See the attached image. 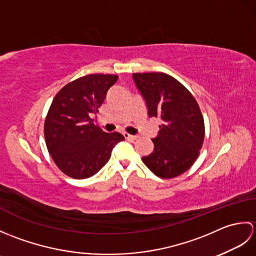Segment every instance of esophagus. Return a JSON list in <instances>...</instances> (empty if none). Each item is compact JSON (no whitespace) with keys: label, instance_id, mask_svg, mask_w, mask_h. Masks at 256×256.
I'll use <instances>...</instances> for the list:
<instances>
[{"label":"esophagus","instance_id":"esophagus-1","mask_svg":"<svg viewBox=\"0 0 256 256\" xmlns=\"http://www.w3.org/2000/svg\"><path fill=\"white\" fill-rule=\"evenodd\" d=\"M124 138H128V140H138V135H131V134H128V133H124Z\"/></svg>","mask_w":256,"mask_h":256}]
</instances>
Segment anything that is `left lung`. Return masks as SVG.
Instances as JSON below:
<instances>
[{
  "mask_svg": "<svg viewBox=\"0 0 256 256\" xmlns=\"http://www.w3.org/2000/svg\"><path fill=\"white\" fill-rule=\"evenodd\" d=\"M148 116L162 125L154 150L142 160L156 176L174 178L188 170L197 160L204 138L202 114L192 94L172 76L162 72L133 74Z\"/></svg>",
  "mask_w": 256,
  "mask_h": 256,
  "instance_id": "left-lung-1",
  "label": "left lung"
}]
</instances>
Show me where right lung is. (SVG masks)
Masks as SVG:
<instances>
[{
    "instance_id": "right-lung-1",
    "label": "right lung",
    "mask_w": 256,
    "mask_h": 256,
    "mask_svg": "<svg viewBox=\"0 0 256 256\" xmlns=\"http://www.w3.org/2000/svg\"><path fill=\"white\" fill-rule=\"evenodd\" d=\"M118 79L116 74L84 76L54 98L45 120V140L55 164L67 176L96 175L110 160L114 146L124 140L121 133L103 132L91 118Z\"/></svg>"
}]
</instances>
